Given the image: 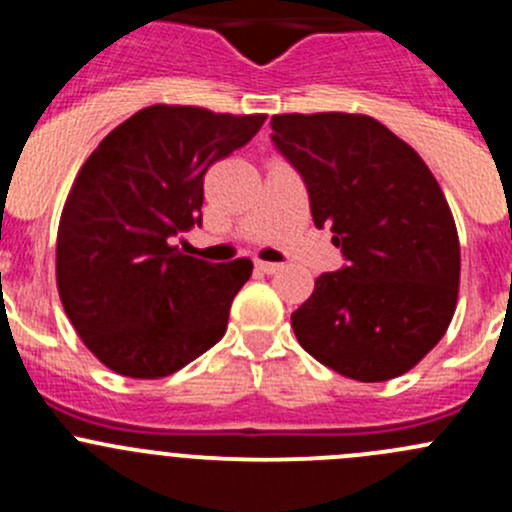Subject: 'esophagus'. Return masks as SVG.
<instances>
[{
  "instance_id": "1",
  "label": "esophagus",
  "mask_w": 512,
  "mask_h": 512,
  "mask_svg": "<svg viewBox=\"0 0 512 512\" xmlns=\"http://www.w3.org/2000/svg\"><path fill=\"white\" fill-rule=\"evenodd\" d=\"M255 267L260 272H265V275H277V272L282 270V265H277V262H265V260H257Z\"/></svg>"
}]
</instances>
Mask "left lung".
I'll list each match as a JSON object with an SVG mask.
<instances>
[{"label": "left lung", "mask_w": 512, "mask_h": 512, "mask_svg": "<svg viewBox=\"0 0 512 512\" xmlns=\"http://www.w3.org/2000/svg\"><path fill=\"white\" fill-rule=\"evenodd\" d=\"M272 143L347 260L292 312L297 342L349 379L406 374L456 312L461 245L441 185L409 143L361 113L272 116Z\"/></svg>", "instance_id": "8db88e82"}]
</instances>
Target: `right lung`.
Returning <instances> with one entry per match:
<instances>
[{"mask_svg": "<svg viewBox=\"0 0 512 512\" xmlns=\"http://www.w3.org/2000/svg\"><path fill=\"white\" fill-rule=\"evenodd\" d=\"M267 116L148 106L113 128L69 190L56 237L66 317L101 364L170 376L223 339L247 257L210 265L173 237L203 223V180Z\"/></svg>", "mask_w": 512, "mask_h": 512, "instance_id": "1", "label": "right lung"}]
</instances>
